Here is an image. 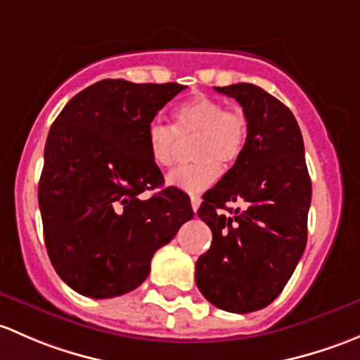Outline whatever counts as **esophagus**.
<instances>
[{
  "label": "esophagus",
  "mask_w": 360,
  "mask_h": 360,
  "mask_svg": "<svg viewBox=\"0 0 360 360\" xmlns=\"http://www.w3.org/2000/svg\"><path fill=\"white\" fill-rule=\"evenodd\" d=\"M191 205L192 210L198 211L199 206H201V198H199V195H191Z\"/></svg>",
  "instance_id": "esophagus-1"
}]
</instances>
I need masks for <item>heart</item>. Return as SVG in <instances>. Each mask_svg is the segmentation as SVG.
<instances>
[{
	"label": "heart",
	"mask_w": 360,
	"mask_h": 360,
	"mask_svg": "<svg viewBox=\"0 0 360 360\" xmlns=\"http://www.w3.org/2000/svg\"><path fill=\"white\" fill-rule=\"evenodd\" d=\"M173 128L154 121L147 129L150 159L159 168L175 161L180 140L194 136L191 143L192 162L181 165L168 175V184L185 192H201L210 187L224 168L234 165L244 149L248 121L243 112L225 109L224 103L207 95L185 100L173 112Z\"/></svg>",
	"instance_id": "obj_1"
}]
</instances>
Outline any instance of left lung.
<instances>
[{
	"mask_svg": "<svg viewBox=\"0 0 360 360\" xmlns=\"http://www.w3.org/2000/svg\"><path fill=\"white\" fill-rule=\"evenodd\" d=\"M214 90L240 103L248 136L234 166L202 195L198 217L213 240L195 263V284L218 309L248 314L279 296L305 251L312 181L300 126L281 100L250 83Z\"/></svg>",
	"mask_w": 360,
	"mask_h": 360,
	"instance_id": "left-lung-1",
	"label": "left lung"
}]
</instances>
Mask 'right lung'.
Returning <instances> with one entry per match:
<instances>
[{
    "label": "right lung",
    "instance_id": "1",
    "mask_svg": "<svg viewBox=\"0 0 360 360\" xmlns=\"http://www.w3.org/2000/svg\"><path fill=\"white\" fill-rule=\"evenodd\" d=\"M185 86L103 79L79 91L48 133L38 199L48 257L83 296L139 288L150 260L194 217L191 199L166 187L147 129Z\"/></svg>",
    "mask_w": 360,
    "mask_h": 360
}]
</instances>
